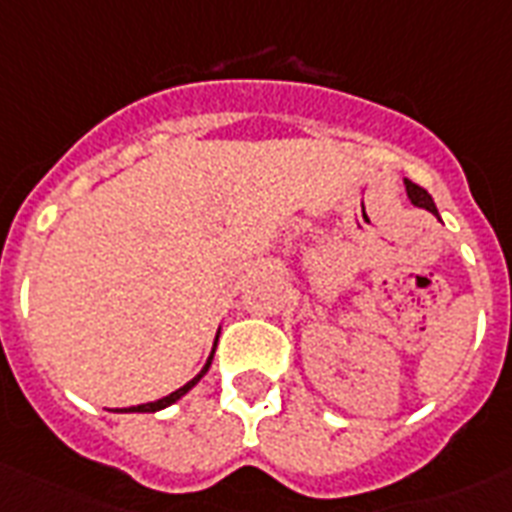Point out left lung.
<instances>
[{
  "label": "left lung",
  "instance_id": "1",
  "mask_svg": "<svg viewBox=\"0 0 512 512\" xmlns=\"http://www.w3.org/2000/svg\"><path fill=\"white\" fill-rule=\"evenodd\" d=\"M404 183H406V193H409L412 204L430 209V212H436V204H433V199H430V193L425 191V188H420V185L412 183V180H404Z\"/></svg>",
  "mask_w": 512,
  "mask_h": 512
}]
</instances>
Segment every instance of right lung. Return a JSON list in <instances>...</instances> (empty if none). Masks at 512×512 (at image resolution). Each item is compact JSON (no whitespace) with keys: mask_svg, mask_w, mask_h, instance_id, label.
<instances>
[{"mask_svg":"<svg viewBox=\"0 0 512 512\" xmlns=\"http://www.w3.org/2000/svg\"><path fill=\"white\" fill-rule=\"evenodd\" d=\"M212 353H215V350H212ZM209 364H212V356L207 358V364H204V369H201L199 374H196V377H193L191 382H185L183 388H177L175 393H170V396H164V398H159V401H151V404H140V406H130V409H116V412H159V409H167V406L170 404H175L177 398L180 396H185V393H188V390L193 388V385H196V382L201 380V377H204V374H207V369H209Z\"/></svg>","mask_w":512,"mask_h":512,"instance_id":"right-lung-1","label":"right lung"}]
</instances>
